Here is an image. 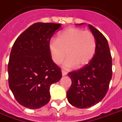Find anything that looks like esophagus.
I'll use <instances>...</instances> for the list:
<instances>
[{
    "label": "esophagus",
    "mask_w": 122,
    "mask_h": 122,
    "mask_svg": "<svg viewBox=\"0 0 122 122\" xmlns=\"http://www.w3.org/2000/svg\"><path fill=\"white\" fill-rule=\"evenodd\" d=\"M61 72H62V76H66V75L67 74V72H66V71H65V70H61Z\"/></svg>",
    "instance_id": "esophagus-1"
}]
</instances>
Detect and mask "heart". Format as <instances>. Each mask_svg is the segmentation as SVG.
<instances>
[{
  "label": "heart",
  "instance_id": "obj_1",
  "mask_svg": "<svg viewBox=\"0 0 122 122\" xmlns=\"http://www.w3.org/2000/svg\"><path fill=\"white\" fill-rule=\"evenodd\" d=\"M48 47L56 64L61 63L66 55L63 68H81L93 58L96 51V40L91 31L70 28L59 33L57 40L50 41Z\"/></svg>",
  "mask_w": 122,
  "mask_h": 122
}]
</instances>
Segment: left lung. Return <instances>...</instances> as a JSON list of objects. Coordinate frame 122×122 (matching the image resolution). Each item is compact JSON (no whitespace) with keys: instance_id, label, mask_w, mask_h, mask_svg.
Here are the masks:
<instances>
[{"instance_id":"8db88e82","label":"left lung","mask_w":122,"mask_h":122,"mask_svg":"<svg viewBox=\"0 0 122 122\" xmlns=\"http://www.w3.org/2000/svg\"><path fill=\"white\" fill-rule=\"evenodd\" d=\"M77 24V25H82ZM96 40V51L89 63L68 74L72 85L66 92L70 104L77 108L91 107L106 95L112 78V57L107 39L100 31L89 24Z\"/></svg>"}]
</instances>
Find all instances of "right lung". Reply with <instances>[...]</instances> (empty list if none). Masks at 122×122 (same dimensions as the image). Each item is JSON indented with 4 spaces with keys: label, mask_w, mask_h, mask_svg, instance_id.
<instances>
[{
    "label": "right lung",
    "mask_w": 122,
    "mask_h": 122,
    "mask_svg": "<svg viewBox=\"0 0 122 122\" xmlns=\"http://www.w3.org/2000/svg\"><path fill=\"white\" fill-rule=\"evenodd\" d=\"M61 24L37 22L18 37L8 63V83L16 100L30 109L41 108L50 99V86L62 77L52 61L48 43Z\"/></svg>",
    "instance_id": "obj_1"
}]
</instances>
